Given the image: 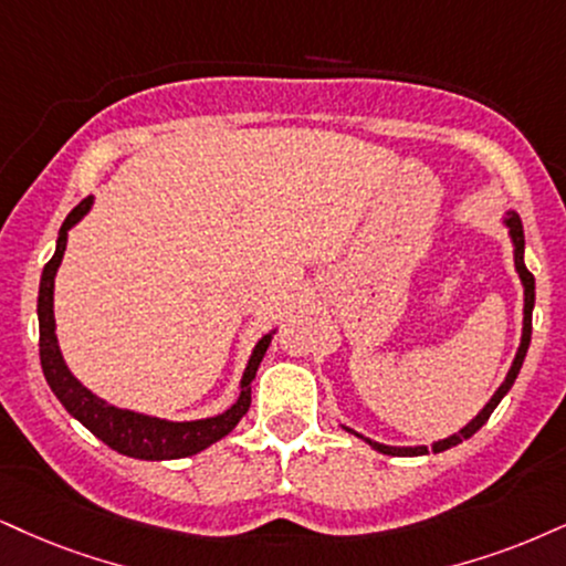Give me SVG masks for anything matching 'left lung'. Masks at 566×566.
Instances as JSON below:
<instances>
[{
	"label": "left lung",
	"mask_w": 566,
	"mask_h": 566,
	"mask_svg": "<svg viewBox=\"0 0 566 566\" xmlns=\"http://www.w3.org/2000/svg\"><path fill=\"white\" fill-rule=\"evenodd\" d=\"M501 222H504V228L509 230V241H512V249H514V270H517L520 283H522V291H525V306H522V338H520V348H517V354H514V361H512V367H509L504 382H501L496 394H493L491 399H488L485 407L480 409L478 415L472 417V420L467 422L462 430H457V432H453V436L443 438V441L430 443V446H386V443L373 441V438L359 436L357 430L346 428V424H344V428H346L348 432H354V436L361 438V441H365L367 446H373L375 451L388 453V457H424V453H430V451H432V453H441V451H446V449H451V446L467 441V438H472L480 428H483V424L488 422V417L493 415V409L499 407L501 399H504V396L509 394V388H512L514 380H517V375H520V369H522V361H525V354H527V346H530V333H533L535 277H533V272H530V270L525 268V230H522L520 214L509 209L504 218H501Z\"/></svg>",
	"instance_id": "left-lung-1"
}]
</instances>
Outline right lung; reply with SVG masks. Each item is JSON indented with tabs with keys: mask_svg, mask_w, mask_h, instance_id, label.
<instances>
[{
	"mask_svg": "<svg viewBox=\"0 0 566 566\" xmlns=\"http://www.w3.org/2000/svg\"><path fill=\"white\" fill-rule=\"evenodd\" d=\"M91 205H94V197L83 199L81 205L67 214L60 228L54 256L46 262L44 272H41L36 312L39 357L41 369H44V378L62 407H65L83 428L94 432L102 443H107L109 449L123 453V457L146 459V462L193 457V453L205 451L212 443H218L220 438H226L249 411L251 380L256 378V369H260L264 352H268L270 340L275 336V327H272L268 336L256 340V346L251 348V357L247 361V367H243L239 382V399L214 417H205V420H165V417L115 407V403L104 401L102 396L91 394L65 365V357H62L57 340V323H54V277H57L62 256H65L67 233L86 218Z\"/></svg>",
	"mask_w": 566,
	"mask_h": 566,
	"instance_id": "add662e5",
	"label": "right lung"
}]
</instances>
